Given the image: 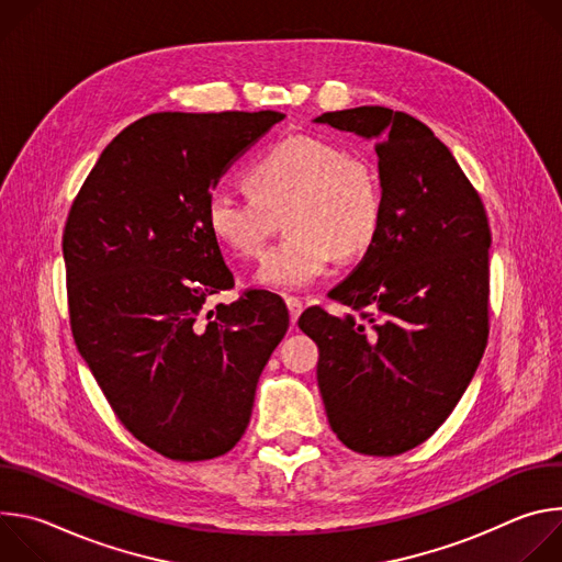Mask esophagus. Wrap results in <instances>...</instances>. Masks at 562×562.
<instances>
[{"label": "esophagus", "instance_id": "1", "mask_svg": "<svg viewBox=\"0 0 562 562\" xmlns=\"http://www.w3.org/2000/svg\"><path fill=\"white\" fill-rule=\"evenodd\" d=\"M286 306H289V313H291V323L295 325L300 313L304 311V304H302L297 297H286Z\"/></svg>", "mask_w": 562, "mask_h": 562}]
</instances>
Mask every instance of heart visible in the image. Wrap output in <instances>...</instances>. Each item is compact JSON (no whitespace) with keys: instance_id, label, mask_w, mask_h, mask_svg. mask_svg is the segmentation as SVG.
<instances>
[{"instance_id":"heart-1","label":"heart","mask_w":562,"mask_h":562,"mask_svg":"<svg viewBox=\"0 0 562 562\" xmlns=\"http://www.w3.org/2000/svg\"><path fill=\"white\" fill-rule=\"evenodd\" d=\"M247 184L254 195L215 191L206 202V224L231 254L256 258L286 213L289 237L256 271V282L269 289L313 284L336 256L364 254L382 224L373 167L327 139L295 135L278 142L249 167Z\"/></svg>"}]
</instances>
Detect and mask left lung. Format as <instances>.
I'll use <instances>...</instances> for the list:
<instances>
[{"mask_svg":"<svg viewBox=\"0 0 562 562\" xmlns=\"http://www.w3.org/2000/svg\"><path fill=\"white\" fill-rule=\"evenodd\" d=\"M315 124L375 139L382 224L329 295L356 313L306 308L317 386L334 434L353 451L397 456L425 442L467 391L490 336L492 231L451 150L416 117L384 106Z\"/></svg>","mask_w":562,"mask_h":562,"instance_id":"1","label":"left lung"}]
</instances>
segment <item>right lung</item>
Instances as JSON below:
<instances>
[{
	"mask_svg": "<svg viewBox=\"0 0 562 562\" xmlns=\"http://www.w3.org/2000/svg\"><path fill=\"white\" fill-rule=\"evenodd\" d=\"M284 115L153 113L126 126L79 189L64 228L70 329L122 425L171 460H209L245 436L256 386L289 329L280 295L233 286L206 202Z\"/></svg>",
	"mask_w": 562,
	"mask_h": 562,
	"instance_id": "add662e5",
	"label": "right lung"
}]
</instances>
